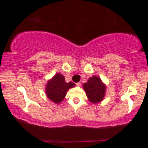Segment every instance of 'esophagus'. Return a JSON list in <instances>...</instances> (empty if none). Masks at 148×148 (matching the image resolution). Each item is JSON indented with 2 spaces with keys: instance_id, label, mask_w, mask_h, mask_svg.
I'll list each match as a JSON object with an SVG mask.
<instances>
[{
  "instance_id": "obj_1",
  "label": "esophagus",
  "mask_w": 148,
  "mask_h": 148,
  "mask_svg": "<svg viewBox=\"0 0 148 148\" xmlns=\"http://www.w3.org/2000/svg\"><path fill=\"white\" fill-rule=\"evenodd\" d=\"M76 86H81V83H80V82L76 83Z\"/></svg>"
}]
</instances>
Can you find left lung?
Returning <instances> with one entry per match:
<instances>
[{"label": "left lung", "mask_w": 148, "mask_h": 148, "mask_svg": "<svg viewBox=\"0 0 148 148\" xmlns=\"http://www.w3.org/2000/svg\"><path fill=\"white\" fill-rule=\"evenodd\" d=\"M83 88L90 102L97 103L101 102L105 96L106 87L100 78L93 76L88 79L86 83L84 84Z\"/></svg>", "instance_id": "1"}]
</instances>
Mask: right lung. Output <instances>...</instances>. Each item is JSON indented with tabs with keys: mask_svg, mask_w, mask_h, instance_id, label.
<instances>
[{
	"mask_svg": "<svg viewBox=\"0 0 148 148\" xmlns=\"http://www.w3.org/2000/svg\"><path fill=\"white\" fill-rule=\"evenodd\" d=\"M75 86V84L70 82H66L63 75L58 73L48 81L46 86V94L48 99L55 103H59L65 98L70 88Z\"/></svg>",
	"mask_w": 148,
	"mask_h": 148,
	"instance_id": "obj_1",
	"label": "right lung"
}]
</instances>
